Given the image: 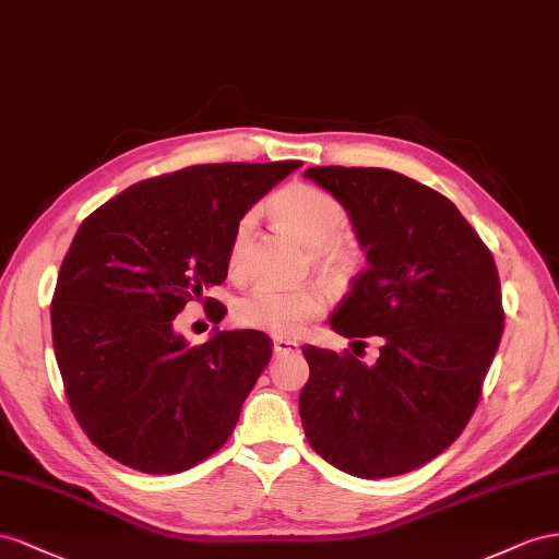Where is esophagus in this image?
Masks as SVG:
<instances>
[{
  "instance_id": "obj_1",
  "label": "esophagus",
  "mask_w": 559,
  "mask_h": 559,
  "mask_svg": "<svg viewBox=\"0 0 559 559\" xmlns=\"http://www.w3.org/2000/svg\"><path fill=\"white\" fill-rule=\"evenodd\" d=\"M299 348L297 342L293 340H274V354L276 356H288V354H295V350Z\"/></svg>"
}]
</instances>
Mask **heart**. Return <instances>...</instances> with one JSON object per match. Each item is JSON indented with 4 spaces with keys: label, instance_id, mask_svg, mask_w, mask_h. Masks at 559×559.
<instances>
[{
    "label": "heart",
    "instance_id": "heart-1",
    "mask_svg": "<svg viewBox=\"0 0 559 559\" xmlns=\"http://www.w3.org/2000/svg\"><path fill=\"white\" fill-rule=\"evenodd\" d=\"M271 211L283 227L307 241L316 266L328 276H354L362 252L354 236L342 231L346 225V209L330 191L307 182H295L281 189L271 201ZM258 222V211H248L236 222L229 243V269L246 266L250 238ZM328 307V297L321 288H281L274 283H260L236 299L234 321L250 330H264L276 337H295L313 318Z\"/></svg>",
    "mask_w": 559,
    "mask_h": 559
}]
</instances>
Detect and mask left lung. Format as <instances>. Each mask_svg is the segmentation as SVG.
Segmentation results:
<instances>
[{
	"label": "left lung",
	"instance_id": "1",
	"mask_svg": "<svg viewBox=\"0 0 559 559\" xmlns=\"http://www.w3.org/2000/svg\"><path fill=\"white\" fill-rule=\"evenodd\" d=\"M305 178L344 203L368 252L330 328L381 346L374 365L301 348V426L348 475L409 473L450 448L480 401L506 318L497 264L450 199L401 173L316 166Z\"/></svg>",
	"mask_w": 559,
	"mask_h": 559
}]
</instances>
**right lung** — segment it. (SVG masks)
I'll list each match as a JSON object with an SVG mask.
<instances>
[{
  "label": "right lung",
  "mask_w": 559,
  "mask_h": 559,
  "mask_svg": "<svg viewBox=\"0 0 559 559\" xmlns=\"http://www.w3.org/2000/svg\"><path fill=\"white\" fill-rule=\"evenodd\" d=\"M301 162L201 164L142 180L79 227L51 301L68 403L95 448L152 475L182 473L231 436L274 350L260 330L175 332L187 301L227 278L236 222ZM213 323L227 309L209 297Z\"/></svg>",
  "instance_id": "1"
}]
</instances>
